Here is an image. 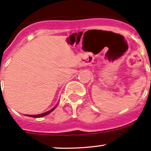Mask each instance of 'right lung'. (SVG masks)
<instances>
[{"instance_id": "1", "label": "right lung", "mask_w": 151, "mask_h": 151, "mask_svg": "<svg viewBox=\"0 0 151 151\" xmlns=\"http://www.w3.org/2000/svg\"><path fill=\"white\" fill-rule=\"evenodd\" d=\"M56 107H57V105H56V106L54 107V108H52V110H49V111L46 112V113H41V114H38V115H28V116H29V117H32V118H40V117H43V116H46V115L49 114V113H50L51 112H52L53 110L55 109Z\"/></svg>"}]
</instances>
